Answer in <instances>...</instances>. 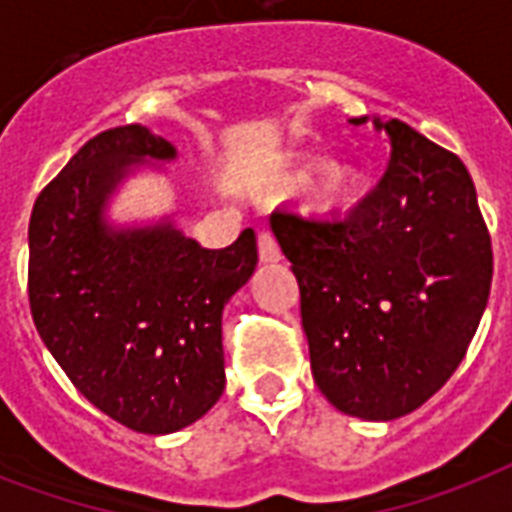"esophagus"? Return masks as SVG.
<instances>
[{"instance_id": "34e87169", "label": "esophagus", "mask_w": 512, "mask_h": 512, "mask_svg": "<svg viewBox=\"0 0 512 512\" xmlns=\"http://www.w3.org/2000/svg\"><path fill=\"white\" fill-rule=\"evenodd\" d=\"M257 252H260L263 263H276V260H281L279 241H276V236L271 231L257 233Z\"/></svg>"}]
</instances>
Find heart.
Returning <instances> with one entry per match:
<instances>
[{"label":"heart","mask_w":512,"mask_h":512,"mask_svg":"<svg viewBox=\"0 0 512 512\" xmlns=\"http://www.w3.org/2000/svg\"><path fill=\"white\" fill-rule=\"evenodd\" d=\"M329 201L332 204H353L356 201V188L348 180H335L329 185Z\"/></svg>","instance_id":"heart-1"}]
</instances>
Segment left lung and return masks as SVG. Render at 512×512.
I'll return each instance as SVG.
<instances>
[{"mask_svg": "<svg viewBox=\"0 0 512 512\" xmlns=\"http://www.w3.org/2000/svg\"><path fill=\"white\" fill-rule=\"evenodd\" d=\"M385 175L342 217L279 207L271 228L300 284L313 380L340 412L396 420L444 388L492 289V236L460 156L398 119Z\"/></svg>", "mask_w": 512, "mask_h": 512, "instance_id": "obj_1", "label": "left lung"}]
</instances>
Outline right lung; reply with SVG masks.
I'll return each instance as SVG.
<instances>
[{
  "instance_id": "right-lung-1",
  "label": "right lung",
  "mask_w": 512,
  "mask_h": 512,
  "mask_svg": "<svg viewBox=\"0 0 512 512\" xmlns=\"http://www.w3.org/2000/svg\"><path fill=\"white\" fill-rule=\"evenodd\" d=\"M172 156L143 124L100 132L44 185L28 223L36 332L92 406L148 436L191 425L223 396V305L257 265L252 228L225 249L170 223L108 228L103 207L127 167Z\"/></svg>"
}]
</instances>
